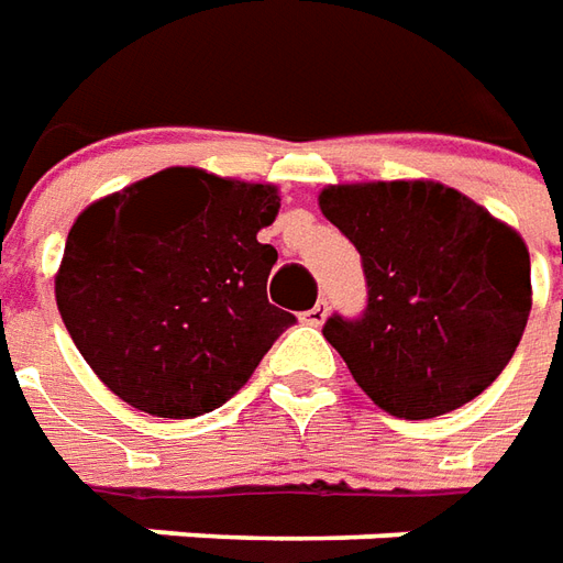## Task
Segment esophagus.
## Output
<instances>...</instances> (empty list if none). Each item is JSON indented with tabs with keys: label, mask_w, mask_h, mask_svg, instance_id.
<instances>
[{
	"label": "esophagus",
	"mask_w": 563,
	"mask_h": 563,
	"mask_svg": "<svg viewBox=\"0 0 563 563\" xmlns=\"http://www.w3.org/2000/svg\"><path fill=\"white\" fill-rule=\"evenodd\" d=\"M324 318H327V300H318L312 309H306V312H302V321L312 327L324 324Z\"/></svg>",
	"instance_id": "1"
}]
</instances>
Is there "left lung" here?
<instances>
[{"label": "left lung", "instance_id": "1", "mask_svg": "<svg viewBox=\"0 0 563 563\" xmlns=\"http://www.w3.org/2000/svg\"><path fill=\"white\" fill-rule=\"evenodd\" d=\"M321 211L364 266L366 309L330 314L324 339L366 397L412 421L479 397L530 314V257L516 230L437 181L327 187Z\"/></svg>", "mask_w": 563, "mask_h": 563}]
</instances>
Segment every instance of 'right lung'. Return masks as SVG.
<instances>
[{"label":"right lung","mask_w":563,"mask_h":563,"mask_svg":"<svg viewBox=\"0 0 563 563\" xmlns=\"http://www.w3.org/2000/svg\"><path fill=\"white\" fill-rule=\"evenodd\" d=\"M269 185L163 169L93 202L69 230L57 306L123 402L194 418L224 406L297 318L266 300L278 251Z\"/></svg>","instance_id":"right-lung-1"}]
</instances>
